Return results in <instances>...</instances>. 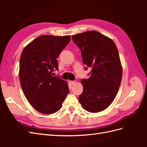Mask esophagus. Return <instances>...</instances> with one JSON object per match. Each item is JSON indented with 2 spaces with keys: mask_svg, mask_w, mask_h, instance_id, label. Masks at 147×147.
I'll list each match as a JSON object with an SVG mask.
<instances>
[{
  "mask_svg": "<svg viewBox=\"0 0 147 147\" xmlns=\"http://www.w3.org/2000/svg\"><path fill=\"white\" fill-rule=\"evenodd\" d=\"M75 82H75V81H70V84H71V85H73V84H74L75 83Z\"/></svg>",
  "mask_w": 147,
  "mask_h": 147,
  "instance_id": "obj_1",
  "label": "esophagus"
}]
</instances>
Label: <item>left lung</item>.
I'll return each instance as SVG.
<instances>
[{
  "mask_svg": "<svg viewBox=\"0 0 147 147\" xmlns=\"http://www.w3.org/2000/svg\"><path fill=\"white\" fill-rule=\"evenodd\" d=\"M83 64L91 67L90 78L82 80L78 100L84 110L97 113L106 109L116 97L122 79V67L117 47L112 39L96 30L74 35Z\"/></svg>",
  "mask_w": 147,
  "mask_h": 147,
  "instance_id": "1",
  "label": "left lung"
}]
</instances>
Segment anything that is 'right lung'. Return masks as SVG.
I'll return each mask as SVG.
<instances>
[{"label":"right lung","instance_id":"obj_1","mask_svg":"<svg viewBox=\"0 0 147 147\" xmlns=\"http://www.w3.org/2000/svg\"><path fill=\"white\" fill-rule=\"evenodd\" d=\"M70 40L69 35H42L22 51L19 72L22 90L31 105L42 113L57 112L69 92L67 82L53 72L58 70L57 58Z\"/></svg>","mask_w":147,"mask_h":147}]
</instances>
